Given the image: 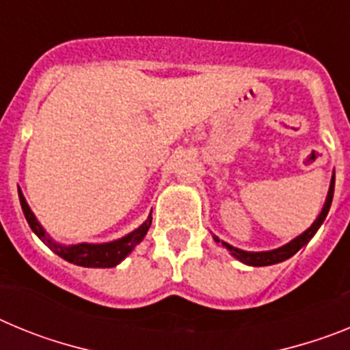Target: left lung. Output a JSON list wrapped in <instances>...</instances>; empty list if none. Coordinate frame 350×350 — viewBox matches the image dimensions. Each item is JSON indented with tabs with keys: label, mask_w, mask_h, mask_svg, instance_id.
<instances>
[{
	"label": "left lung",
	"mask_w": 350,
	"mask_h": 350,
	"mask_svg": "<svg viewBox=\"0 0 350 350\" xmlns=\"http://www.w3.org/2000/svg\"><path fill=\"white\" fill-rule=\"evenodd\" d=\"M333 193H335V173H333L332 182H329V191H327L326 202H324V206H323V210H321L319 217L315 219L314 224H312L307 231H303L299 237H296L295 240H291L289 243L279 247V249L265 250V252H247V250L237 249V247L230 245V243L222 242V240H219L215 234H213V240H215L217 243H222V247H226V249L230 250L233 258H237L238 261L245 262V265H249V267H268V265H277V262H282V261H286V259H289L291 256H295L303 245H307V243L310 242V238L317 233V230L321 228V224L324 222V219H326L327 212H329V206H332V202H333Z\"/></svg>",
	"instance_id": "obj_1"
}]
</instances>
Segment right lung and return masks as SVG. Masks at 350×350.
I'll use <instances>...</instances> for the list:
<instances>
[{"label": "right lung", "mask_w": 350, "mask_h": 350, "mask_svg": "<svg viewBox=\"0 0 350 350\" xmlns=\"http://www.w3.org/2000/svg\"><path fill=\"white\" fill-rule=\"evenodd\" d=\"M18 200H21V206H23L24 217H26L27 224L33 230V233L42 240L52 252L59 256V258L66 259L68 262H73V265H79V267L85 268H112L117 267L122 259H126V256L131 254V250L138 245V243L144 240V237L147 234L148 228H150V222L152 217L148 215L147 221L137 228L135 231H131L126 237L119 238V240H113V242L108 243H75V245H63V243L54 242L45 230L42 228L38 221H36L35 213L31 212L29 205H27L26 198H24L23 191L18 189Z\"/></svg>", "instance_id": "add662e5"}]
</instances>
